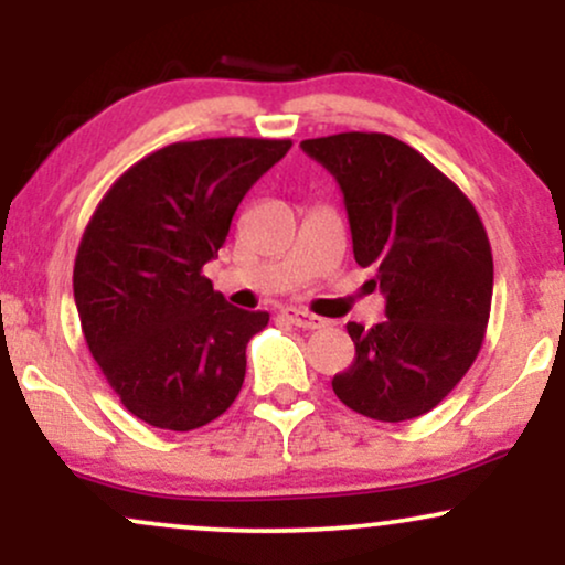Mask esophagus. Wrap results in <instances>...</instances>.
Instances as JSON below:
<instances>
[{
	"label": "esophagus",
	"mask_w": 565,
	"mask_h": 565,
	"mask_svg": "<svg viewBox=\"0 0 565 565\" xmlns=\"http://www.w3.org/2000/svg\"><path fill=\"white\" fill-rule=\"evenodd\" d=\"M284 316H287V319L295 323V327H302V329H321V327H327V321H323L321 316L308 313V310H302V308H287V310H284Z\"/></svg>",
	"instance_id": "1"
}]
</instances>
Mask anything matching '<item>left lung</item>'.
<instances>
[{"mask_svg": "<svg viewBox=\"0 0 565 565\" xmlns=\"http://www.w3.org/2000/svg\"><path fill=\"white\" fill-rule=\"evenodd\" d=\"M345 199L353 255L374 268L387 319L350 321L355 359L334 374L337 398L380 423L430 412L481 350L494 260L476 206L406 142L382 132L302 140Z\"/></svg>", "mask_w": 565, "mask_h": 565, "instance_id": "left-lung-1", "label": "left lung"}]
</instances>
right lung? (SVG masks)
Returning a JSON list of instances; mask_svg holds the SVG:
<instances>
[{"label": "right lung", "instance_id": "add662e5", "mask_svg": "<svg viewBox=\"0 0 565 565\" xmlns=\"http://www.w3.org/2000/svg\"><path fill=\"white\" fill-rule=\"evenodd\" d=\"M291 140L172 142L111 185L84 228L74 300L89 353L127 412L196 430L236 401L246 342L265 310L225 302L201 268L215 260L252 185Z\"/></svg>", "mask_w": 565, "mask_h": 565}]
</instances>
